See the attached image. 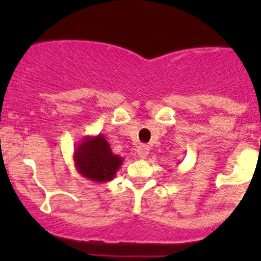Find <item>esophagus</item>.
Wrapping results in <instances>:
<instances>
[{"label": "esophagus", "mask_w": 261, "mask_h": 261, "mask_svg": "<svg viewBox=\"0 0 261 261\" xmlns=\"http://www.w3.org/2000/svg\"><path fill=\"white\" fill-rule=\"evenodd\" d=\"M149 153V147L147 145H140L139 147H137V154H139L140 158H142V160H145L146 157H147Z\"/></svg>", "instance_id": "1"}]
</instances>
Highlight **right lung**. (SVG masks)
I'll return each mask as SVG.
<instances>
[{
  "label": "right lung",
  "instance_id": "1",
  "mask_svg": "<svg viewBox=\"0 0 261 261\" xmlns=\"http://www.w3.org/2000/svg\"><path fill=\"white\" fill-rule=\"evenodd\" d=\"M74 167L83 178L97 182L110 181L115 178L124 158L114 154L106 137L85 136L73 152Z\"/></svg>",
  "mask_w": 261,
  "mask_h": 261
}]
</instances>
